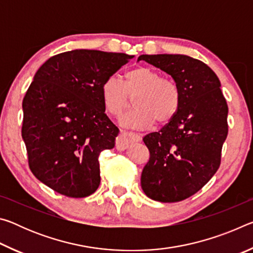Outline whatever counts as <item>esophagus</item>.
Segmentation results:
<instances>
[{
	"label": "esophagus",
	"instance_id": "34e87169",
	"mask_svg": "<svg viewBox=\"0 0 253 253\" xmlns=\"http://www.w3.org/2000/svg\"><path fill=\"white\" fill-rule=\"evenodd\" d=\"M138 139H139V136L135 134V132L121 129V136H119V138L117 140L116 147L117 149H126L132 142H136V140Z\"/></svg>",
	"mask_w": 253,
	"mask_h": 253
}]
</instances>
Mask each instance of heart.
<instances>
[{"mask_svg":"<svg viewBox=\"0 0 253 253\" xmlns=\"http://www.w3.org/2000/svg\"><path fill=\"white\" fill-rule=\"evenodd\" d=\"M136 108L122 118V124L145 128L154 122L164 124L176 115L181 91L177 84L149 67H137L127 71L124 81L108 77L101 84V99L107 113L118 117L127 108L129 97Z\"/></svg>","mask_w":253,"mask_h":253,"instance_id":"b5f03b06","label":"heart"}]
</instances>
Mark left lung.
<instances>
[{"instance_id": "1", "label": "left lung", "mask_w": 253, "mask_h": 253, "mask_svg": "<svg viewBox=\"0 0 253 253\" xmlns=\"http://www.w3.org/2000/svg\"><path fill=\"white\" fill-rule=\"evenodd\" d=\"M139 60L169 74L181 91L176 115L144 137L151 157L140 184L149 199L179 202L199 192L220 168L228 105L219 78L200 60L184 54H142Z\"/></svg>"}]
</instances>
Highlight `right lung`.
Masks as SVG:
<instances>
[{
    "label": "right lung",
    "mask_w": 253,
    "mask_h": 253,
    "mask_svg": "<svg viewBox=\"0 0 253 253\" xmlns=\"http://www.w3.org/2000/svg\"><path fill=\"white\" fill-rule=\"evenodd\" d=\"M132 57L72 50L37 71L23 98L22 137L30 169L53 191L85 198L99 186L98 157L119 131L105 114L101 84Z\"/></svg>",
    "instance_id": "1"
}]
</instances>
